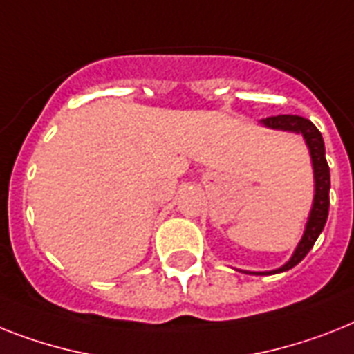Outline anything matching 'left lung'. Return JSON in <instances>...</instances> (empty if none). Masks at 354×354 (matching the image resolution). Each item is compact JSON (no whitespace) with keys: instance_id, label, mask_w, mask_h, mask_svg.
Instances as JSON below:
<instances>
[{"instance_id":"1","label":"left lung","mask_w":354,"mask_h":354,"mask_svg":"<svg viewBox=\"0 0 354 354\" xmlns=\"http://www.w3.org/2000/svg\"><path fill=\"white\" fill-rule=\"evenodd\" d=\"M266 127L277 128V130H288V131H297L302 133L306 142L309 146V153H311V160H313V171H315V198H313V208L309 213V221L306 224V232H304L302 241L295 250L293 257L288 264L275 271H268V275L271 273H282L299 264L304 257L308 255L309 250L313 248L317 242L318 235L322 233L326 221H328L329 213V188H331V179H329V166L326 160V146H324L322 133L318 131L313 122L300 115H273L262 121ZM255 275H266V273H255Z\"/></svg>"}]
</instances>
